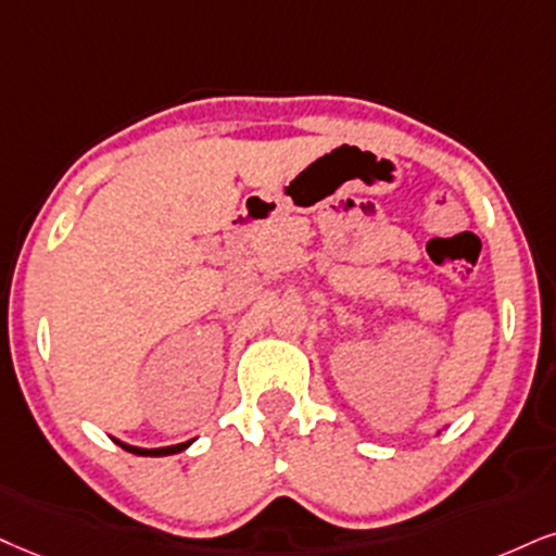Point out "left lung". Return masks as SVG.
I'll return each instance as SVG.
<instances>
[{
  "mask_svg": "<svg viewBox=\"0 0 556 556\" xmlns=\"http://www.w3.org/2000/svg\"><path fill=\"white\" fill-rule=\"evenodd\" d=\"M435 435H441V430H438V433H435Z\"/></svg>",
  "mask_w": 556,
  "mask_h": 556,
  "instance_id": "1",
  "label": "left lung"
}]
</instances>
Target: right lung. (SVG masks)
<instances>
[{
    "label": "right lung",
    "mask_w": 556,
    "mask_h": 556,
    "mask_svg": "<svg viewBox=\"0 0 556 556\" xmlns=\"http://www.w3.org/2000/svg\"><path fill=\"white\" fill-rule=\"evenodd\" d=\"M115 443L121 445L123 451H128V454H134V456H173V454H180V451H185L188 448L190 443L195 441H185V443H175V445H162V448H139V445H131V443H123V441H118V438H113Z\"/></svg>",
    "instance_id": "obj_1"
}]
</instances>
